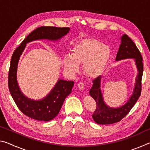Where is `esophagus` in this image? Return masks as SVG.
Wrapping results in <instances>:
<instances>
[{"label":"esophagus","instance_id":"1","mask_svg":"<svg viewBox=\"0 0 150 150\" xmlns=\"http://www.w3.org/2000/svg\"><path fill=\"white\" fill-rule=\"evenodd\" d=\"M77 87H78V88H79L80 90H83V88H84V84H83V83L80 82V83H78Z\"/></svg>","mask_w":150,"mask_h":150}]
</instances>
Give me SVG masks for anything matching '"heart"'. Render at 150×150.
Returning a JSON list of instances; mask_svg holds the SVG:
<instances>
[{
	"label": "heart",
	"mask_w": 150,
	"mask_h": 150,
	"mask_svg": "<svg viewBox=\"0 0 150 150\" xmlns=\"http://www.w3.org/2000/svg\"><path fill=\"white\" fill-rule=\"evenodd\" d=\"M110 55L107 45L95 38H88L79 42L73 47L71 55L63 59L66 69L75 73L79 65L83 66L85 74L88 77L95 78L102 73Z\"/></svg>",
	"instance_id": "1"
}]
</instances>
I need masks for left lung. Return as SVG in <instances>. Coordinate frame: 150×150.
Segmentation results:
<instances>
[{
  "label": "left lung",
  "mask_w": 150,
  "mask_h": 150,
  "mask_svg": "<svg viewBox=\"0 0 150 150\" xmlns=\"http://www.w3.org/2000/svg\"><path fill=\"white\" fill-rule=\"evenodd\" d=\"M127 58H134L138 70V75L136 80L134 93L125 105L117 108H110L104 103L102 93L100 88V76L93 81V87L89 91L90 95L96 103L95 111L92 117L96 123L99 124H110L120 121L128 115L139 98L142 92V79L143 75L144 65L140 52L134 42L126 34L121 38V44L116 55V60Z\"/></svg>",
  "instance_id": "obj_1"
}]
</instances>
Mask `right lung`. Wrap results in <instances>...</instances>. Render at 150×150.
Instances as JSON below:
<instances>
[{
	"mask_svg": "<svg viewBox=\"0 0 150 150\" xmlns=\"http://www.w3.org/2000/svg\"><path fill=\"white\" fill-rule=\"evenodd\" d=\"M69 28L41 26L30 33L14 50L12 55L8 72V84L10 93L20 110L28 117L39 121H49L59 112L65 98L71 93L74 82L59 79L46 97L34 100L25 96L20 91L16 80L18 63L27 43L39 39L56 40L69 31Z\"/></svg>",
	"mask_w": 150,
	"mask_h": 150,
	"instance_id": "right-lung-1",
	"label": "right lung"
}]
</instances>
